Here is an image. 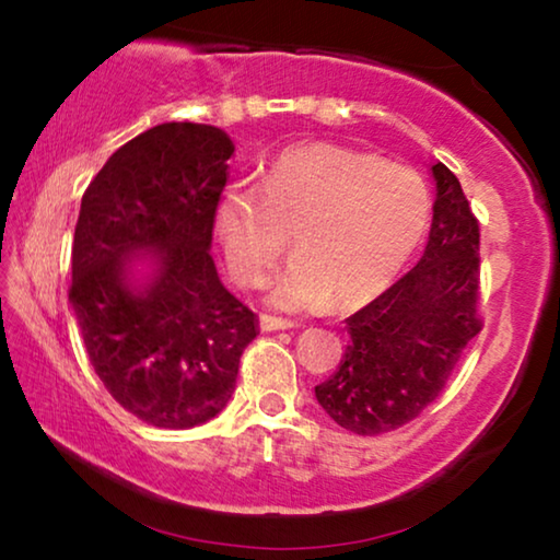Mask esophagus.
Here are the masks:
<instances>
[{
  "label": "esophagus",
  "instance_id": "1",
  "mask_svg": "<svg viewBox=\"0 0 560 560\" xmlns=\"http://www.w3.org/2000/svg\"><path fill=\"white\" fill-rule=\"evenodd\" d=\"M259 324H262L265 331H282V328H293L295 320L278 318V316H267V313H265V316L259 318Z\"/></svg>",
  "mask_w": 560,
  "mask_h": 560
}]
</instances>
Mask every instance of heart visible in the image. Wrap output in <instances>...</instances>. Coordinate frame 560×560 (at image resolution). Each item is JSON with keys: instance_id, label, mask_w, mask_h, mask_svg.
Returning <instances> with one entry per match:
<instances>
[{"instance_id": "obj_1", "label": "heart", "mask_w": 560, "mask_h": 560, "mask_svg": "<svg viewBox=\"0 0 560 560\" xmlns=\"http://www.w3.org/2000/svg\"><path fill=\"white\" fill-rule=\"evenodd\" d=\"M420 173L331 142L282 150L257 188L232 186L217 206V240L232 278L257 285L288 247L298 255L270 280L285 311L357 308L385 290L416 255L431 224Z\"/></svg>"}]
</instances>
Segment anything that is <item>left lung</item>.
Returning a JSON list of instances; mask_svg holds the SVG:
<instances>
[{
    "label": "left lung",
    "mask_w": 560,
    "mask_h": 560,
    "mask_svg": "<svg viewBox=\"0 0 560 560\" xmlns=\"http://www.w3.org/2000/svg\"><path fill=\"white\" fill-rule=\"evenodd\" d=\"M433 224L420 262L347 318L349 343L316 387L328 416L357 435H380L416 420L439 400L466 343L481 331L479 221L462 183L433 165Z\"/></svg>",
    "instance_id": "1"
}]
</instances>
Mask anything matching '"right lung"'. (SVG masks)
I'll use <instances>...</instances> for the list:
<instances>
[{
	"label": "right lung",
	"mask_w": 560,
	"mask_h": 560,
	"mask_svg": "<svg viewBox=\"0 0 560 560\" xmlns=\"http://www.w3.org/2000/svg\"><path fill=\"white\" fill-rule=\"evenodd\" d=\"M232 152L219 127L167 121L121 144L81 198L68 298L83 347L114 400L155 428L224 410L259 334L209 255ZM137 248L159 259L142 291L124 280Z\"/></svg>",
	"instance_id": "obj_1"
}]
</instances>
